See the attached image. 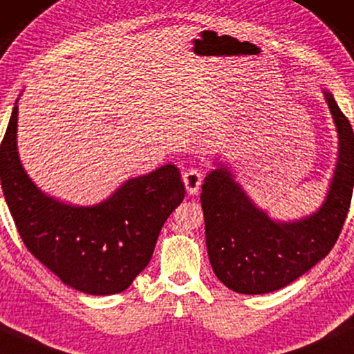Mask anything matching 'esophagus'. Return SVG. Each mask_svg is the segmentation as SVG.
Listing matches in <instances>:
<instances>
[{
  "mask_svg": "<svg viewBox=\"0 0 354 354\" xmlns=\"http://www.w3.org/2000/svg\"><path fill=\"white\" fill-rule=\"evenodd\" d=\"M183 181L184 186H186V191L191 195L198 194L200 187H202V175H200L197 168H189V170L184 171Z\"/></svg>",
  "mask_w": 354,
  "mask_h": 354,
  "instance_id": "34e87169",
  "label": "esophagus"
}]
</instances>
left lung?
Returning <instances> with one entry per match:
<instances>
[{
    "mask_svg": "<svg viewBox=\"0 0 354 354\" xmlns=\"http://www.w3.org/2000/svg\"><path fill=\"white\" fill-rule=\"evenodd\" d=\"M339 133V160L328 195L307 218L279 223L257 208L229 167L205 178L202 209L211 267L221 283L240 294L288 286L329 254L339 239L354 186V133L332 93L324 92Z\"/></svg>",
    "mask_w": 354,
    "mask_h": 354,
    "instance_id": "obj_1",
    "label": "left lung"
}]
</instances>
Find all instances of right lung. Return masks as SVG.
Segmentation results:
<instances>
[{
	"instance_id": "1",
	"label": "right lung",
	"mask_w": 354,
	"mask_h": 354,
	"mask_svg": "<svg viewBox=\"0 0 354 354\" xmlns=\"http://www.w3.org/2000/svg\"><path fill=\"white\" fill-rule=\"evenodd\" d=\"M17 102L0 145V179L26 250L77 291H125L149 263L162 225L183 202L179 170L168 163L131 178L93 207L62 203L41 192L20 163Z\"/></svg>"
}]
</instances>
